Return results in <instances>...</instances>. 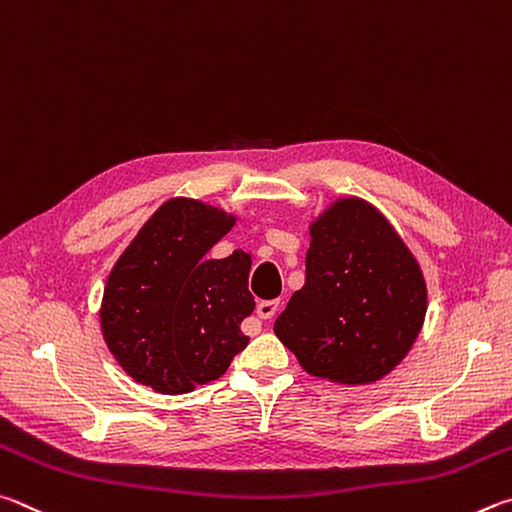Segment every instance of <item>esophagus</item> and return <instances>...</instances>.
I'll return each mask as SVG.
<instances>
[{"mask_svg": "<svg viewBox=\"0 0 512 512\" xmlns=\"http://www.w3.org/2000/svg\"><path fill=\"white\" fill-rule=\"evenodd\" d=\"M276 310H279V301L272 299V301H258L256 306V315L261 319H272L276 315Z\"/></svg>", "mask_w": 512, "mask_h": 512, "instance_id": "obj_1", "label": "esophagus"}]
</instances>
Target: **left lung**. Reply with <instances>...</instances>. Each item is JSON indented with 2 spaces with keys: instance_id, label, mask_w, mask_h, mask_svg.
<instances>
[{
  "instance_id": "8db88e82",
  "label": "left lung",
  "mask_w": 512,
  "mask_h": 512,
  "mask_svg": "<svg viewBox=\"0 0 512 512\" xmlns=\"http://www.w3.org/2000/svg\"><path fill=\"white\" fill-rule=\"evenodd\" d=\"M306 285L274 333L312 378L373 384L405 360L423 330L427 283L407 242L357 195L310 222Z\"/></svg>"
}]
</instances>
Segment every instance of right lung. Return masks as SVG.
<instances>
[{
    "mask_svg": "<svg viewBox=\"0 0 512 512\" xmlns=\"http://www.w3.org/2000/svg\"><path fill=\"white\" fill-rule=\"evenodd\" d=\"M236 215L193 197H170L116 258L103 288L101 333L134 382L164 396L218 380L247 346L242 319L254 312L251 258L209 249Z\"/></svg>",
    "mask_w": 512,
    "mask_h": 512,
    "instance_id": "right-lung-1",
    "label": "right lung"
}]
</instances>
